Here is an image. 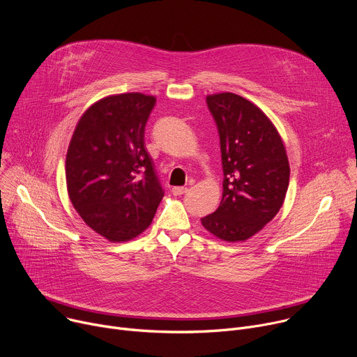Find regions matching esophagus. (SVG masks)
Segmentation results:
<instances>
[{
  "mask_svg": "<svg viewBox=\"0 0 357 357\" xmlns=\"http://www.w3.org/2000/svg\"><path fill=\"white\" fill-rule=\"evenodd\" d=\"M171 192H172L175 196H181V195H183V193L188 192V188H185V186H174V188L171 189Z\"/></svg>",
  "mask_w": 357,
  "mask_h": 357,
  "instance_id": "34e87169",
  "label": "esophagus"
}]
</instances>
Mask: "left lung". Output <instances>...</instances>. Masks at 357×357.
<instances>
[{
  "mask_svg": "<svg viewBox=\"0 0 357 357\" xmlns=\"http://www.w3.org/2000/svg\"><path fill=\"white\" fill-rule=\"evenodd\" d=\"M216 121L223 165L219 208L202 226L223 241H244L280 212L289 183V162L280 132L266 113L234 93L206 97Z\"/></svg>",
  "mask_w": 357,
  "mask_h": 357,
  "instance_id": "8db88e82",
  "label": "left lung"
}]
</instances>
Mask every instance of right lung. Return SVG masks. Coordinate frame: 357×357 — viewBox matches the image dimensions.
Segmentation results:
<instances>
[{
    "mask_svg": "<svg viewBox=\"0 0 357 357\" xmlns=\"http://www.w3.org/2000/svg\"><path fill=\"white\" fill-rule=\"evenodd\" d=\"M157 98H100L79 119L66 154V186L83 222L109 241H128L155 216L164 190L144 132Z\"/></svg>",
    "mask_w": 357,
    "mask_h": 357,
    "instance_id": "obj_1",
    "label": "right lung"
}]
</instances>
